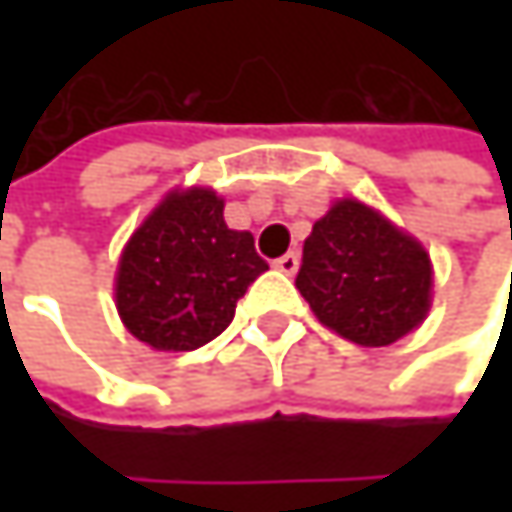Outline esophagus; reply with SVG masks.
<instances>
[{"label": "esophagus", "instance_id": "obj_1", "mask_svg": "<svg viewBox=\"0 0 512 512\" xmlns=\"http://www.w3.org/2000/svg\"><path fill=\"white\" fill-rule=\"evenodd\" d=\"M275 269H281L284 275H293L296 269H299V255L296 252H287V255H281L275 260Z\"/></svg>", "mask_w": 512, "mask_h": 512}]
</instances>
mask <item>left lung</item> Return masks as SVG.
<instances>
[{"label": "left lung", "mask_w": 512, "mask_h": 512, "mask_svg": "<svg viewBox=\"0 0 512 512\" xmlns=\"http://www.w3.org/2000/svg\"><path fill=\"white\" fill-rule=\"evenodd\" d=\"M430 257L388 219L338 201L302 249L296 290L317 320L361 347H388L430 308Z\"/></svg>", "instance_id": "left-lung-1"}]
</instances>
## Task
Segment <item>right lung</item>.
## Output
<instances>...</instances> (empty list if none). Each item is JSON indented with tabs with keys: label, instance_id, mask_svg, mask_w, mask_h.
<instances>
[{
	"label": "right lung",
	"instance_id": "add662e5",
	"mask_svg": "<svg viewBox=\"0 0 512 512\" xmlns=\"http://www.w3.org/2000/svg\"><path fill=\"white\" fill-rule=\"evenodd\" d=\"M213 189L171 192L127 243L118 314L154 350H198L222 335L249 284L269 263L249 231H231Z\"/></svg>",
	"mask_w": 512,
	"mask_h": 512
}]
</instances>
